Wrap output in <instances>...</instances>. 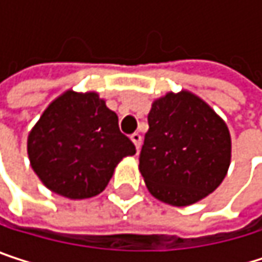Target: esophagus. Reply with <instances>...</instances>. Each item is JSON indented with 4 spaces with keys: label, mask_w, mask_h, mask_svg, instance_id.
<instances>
[{
    "label": "esophagus",
    "mask_w": 262,
    "mask_h": 262,
    "mask_svg": "<svg viewBox=\"0 0 262 262\" xmlns=\"http://www.w3.org/2000/svg\"><path fill=\"white\" fill-rule=\"evenodd\" d=\"M130 139H132V142L135 144V147H136V150H139V147H141V135L138 133V132H135V133H132L130 135Z\"/></svg>",
    "instance_id": "obj_1"
}]
</instances>
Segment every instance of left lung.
I'll use <instances>...</instances> for the list:
<instances>
[{"mask_svg":"<svg viewBox=\"0 0 262 262\" xmlns=\"http://www.w3.org/2000/svg\"><path fill=\"white\" fill-rule=\"evenodd\" d=\"M231 133L199 95L182 89L153 101L139 171L150 194L189 206L214 192L231 165Z\"/></svg>","mask_w":262,"mask_h":262,"instance_id":"left-lung-1","label":"left lung"}]
</instances>
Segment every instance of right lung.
Instances as JSON below:
<instances>
[{
  "mask_svg": "<svg viewBox=\"0 0 262 262\" xmlns=\"http://www.w3.org/2000/svg\"><path fill=\"white\" fill-rule=\"evenodd\" d=\"M136 153L118 117L94 91H65L28 133L27 155L51 192L79 200L100 194L123 158Z\"/></svg>",
  "mask_w": 262,
  "mask_h": 262,
  "instance_id": "obj_1",
  "label": "right lung"
}]
</instances>
